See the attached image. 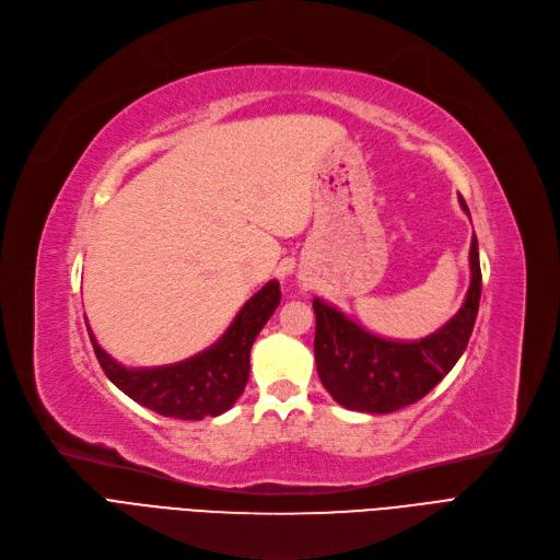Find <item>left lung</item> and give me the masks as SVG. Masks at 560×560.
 I'll use <instances>...</instances> for the list:
<instances>
[{"instance_id": "8db88e82", "label": "left lung", "mask_w": 560, "mask_h": 560, "mask_svg": "<svg viewBox=\"0 0 560 560\" xmlns=\"http://www.w3.org/2000/svg\"><path fill=\"white\" fill-rule=\"evenodd\" d=\"M463 209L469 214L465 200ZM471 282L463 307L433 335L394 341L371 335L337 307L314 299V360L318 378L335 401L349 410L387 415L429 394L467 349L481 301L478 242L469 248Z\"/></svg>"}]
</instances>
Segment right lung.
I'll return each mask as SVG.
<instances>
[{"label":"right lung","instance_id":"right-lung-1","mask_svg":"<svg viewBox=\"0 0 560 560\" xmlns=\"http://www.w3.org/2000/svg\"><path fill=\"white\" fill-rule=\"evenodd\" d=\"M278 280L266 282L257 294L238 310L225 335L207 351L166 366L127 369L116 362L89 328L100 366L120 392L143 408L175 419L219 417L244 394L250 374L253 341L280 305Z\"/></svg>","mask_w":560,"mask_h":560}]
</instances>
